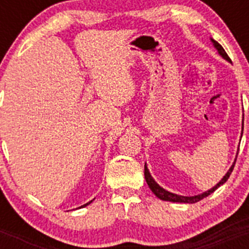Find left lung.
Masks as SVG:
<instances>
[{
  "instance_id": "left-lung-1",
  "label": "left lung",
  "mask_w": 249,
  "mask_h": 249,
  "mask_svg": "<svg viewBox=\"0 0 249 249\" xmlns=\"http://www.w3.org/2000/svg\"><path fill=\"white\" fill-rule=\"evenodd\" d=\"M212 41H213V39H212ZM213 43H214V47L217 48V50H218L219 54H221V56L223 57V58H226V59H228V61H230V57H228V54L226 53V51H224V48L222 47V46L219 45V43L215 42V41H213ZM234 164H236V160H234V163H233V166L231 167L230 171H228V172H227V175L224 176V177L222 178V181L219 182L218 184H215V186L213 187L212 190L207 191V192L202 193V195L193 196V197H183V196H177V195H173V193L168 192V191L163 190V188H162V187H160V186H158V184L155 182V179H153V178L151 177V175H149L148 168H147L146 164H144V178H146V182H147V184H148L149 188H151V191L153 193H155L156 196H157L158 198L163 199V201H169V202H181V203H196V202L201 201V199H203L204 197H207V196H210L211 193L214 192V191L217 190V188H218L219 186H221V184H223L224 182L227 181L228 178H230L231 173H232L233 168H234Z\"/></svg>"
}]
</instances>
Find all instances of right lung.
Wrapping results in <instances>:
<instances>
[{
  "instance_id": "add662e5",
  "label": "right lung",
  "mask_w": 249,
  "mask_h": 249,
  "mask_svg": "<svg viewBox=\"0 0 249 249\" xmlns=\"http://www.w3.org/2000/svg\"><path fill=\"white\" fill-rule=\"evenodd\" d=\"M92 202V201H91ZM91 202H89V203H86V204H83V206H81V207H86V206H89V203H91ZM81 207H80V208H81Z\"/></svg>"
}]
</instances>
